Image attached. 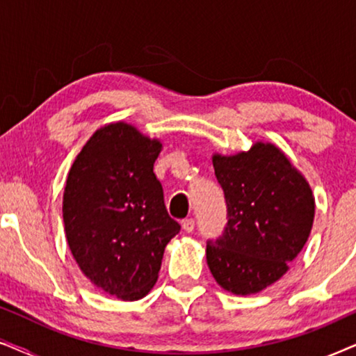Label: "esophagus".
<instances>
[{
	"label": "esophagus",
	"instance_id": "1",
	"mask_svg": "<svg viewBox=\"0 0 356 356\" xmlns=\"http://www.w3.org/2000/svg\"><path fill=\"white\" fill-rule=\"evenodd\" d=\"M181 228L186 233H191L194 230V218H186V220H183Z\"/></svg>",
	"mask_w": 356,
	"mask_h": 356
}]
</instances>
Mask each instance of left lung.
I'll use <instances>...</instances> for the list:
<instances>
[{
    "label": "left lung",
    "mask_w": 356,
    "mask_h": 356,
    "mask_svg": "<svg viewBox=\"0 0 356 356\" xmlns=\"http://www.w3.org/2000/svg\"><path fill=\"white\" fill-rule=\"evenodd\" d=\"M225 193L228 223L209 241L211 274L233 295H254L289 272L308 241L314 196L305 175L272 143L257 140L250 150L212 155Z\"/></svg>",
    "instance_id": "left-lung-1"
}]
</instances>
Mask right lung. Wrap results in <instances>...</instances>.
I'll return each mask as SVG.
<instances>
[{
    "label": "right lung",
    "mask_w": 356,
    "mask_h": 356,
    "mask_svg": "<svg viewBox=\"0 0 356 356\" xmlns=\"http://www.w3.org/2000/svg\"><path fill=\"white\" fill-rule=\"evenodd\" d=\"M162 152L136 126L116 121L90 136L67 173L63 222L87 279L123 301L154 289L165 246L179 232L154 163Z\"/></svg>",
    "instance_id": "1"
}]
</instances>
